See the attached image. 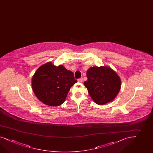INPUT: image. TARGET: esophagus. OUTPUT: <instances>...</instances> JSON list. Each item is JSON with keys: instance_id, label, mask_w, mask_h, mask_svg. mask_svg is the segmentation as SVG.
Returning <instances> with one entry per match:
<instances>
[{"instance_id": "1", "label": "esophagus", "mask_w": 153, "mask_h": 153, "mask_svg": "<svg viewBox=\"0 0 153 153\" xmlns=\"http://www.w3.org/2000/svg\"><path fill=\"white\" fill-rule=\"evenodd\" d=\"M78 81L79 82H82L83 79L82 78H80V79H78Z\"/></svg>"}]
</instances>
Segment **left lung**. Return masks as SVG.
I'll list each match as a JSON object with an SVG mask.
<instances>
[{"instance_id":"1","label":"left lung","mask_w":153,"mask_h":153,"mask_svg":"<svg viewBox=\"0 0 153 153\" xmlns=\"http://www.w3.org/2000/svg\"><path fill=\"white\" fill-rule=\"evenodd\" d=\"M86 76L84 85L95 103L103 105L115 99L121 86L120 77L115 71L108 66H94L88 69Z\"/></svg>"}]
</instances>
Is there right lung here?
<instances>
[{
	"label": "right lung",
	"instance_id": "1",
	"mask_svg": "<svg viewBox=\"0 0 153 153\" xmlns=\"http://www.w3.org/2000/svg\"><path fill=\"white\" fill-rule=\"evenodd\" d=\"M77 82L72 72L63 65L56 66L49 62L36 71L32 87L36 96L43 103L58 106L65 102L71 87Z\"/></svg>",
	"mask_w": 153,
	"mask_h": 153
}]
</instances>
